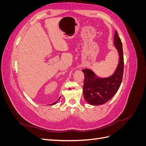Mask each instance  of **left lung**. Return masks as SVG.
Here are the masks:
<instances>
[{
  "label": "left lung",
  "instance_id": "8db88e82",
  "mask_svg": "<svg viewBox=\"0 0 146 146\" xmlns=\"http://www.w3.org/2000/svg\"><path fill=\"white\" fill-rule=\"evenodd\" d=\"M114 44L119 55L117 68L113 76L108 78H96L94 74L88 69H83L85 80L83 86L85 99L92 105L104 104L111 99L119 90L123 73V55L122 44L116 31Z\"/></svg>",
  "mask_w": 146,
  "mask_h": 146
}]
</instances>
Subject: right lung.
I'll list each match as a JSON object with an SVG mask.
<instances>
[{"label":"right lung","mask_w":146,"mask_h":146,"mask_svg":"<svg viewBox=\"0 0 146 146\" xmlns=\"http://www.w3.org/2000/svg\"><path fill=\"white\" fill-rule=\"evenodd\" d=\"M59 99H60V98H59ZM56 104V102H55L54 103H53V104H51V105H54V104Z\"/></svg>","instance_id":"obj_1"}]
</instances>
